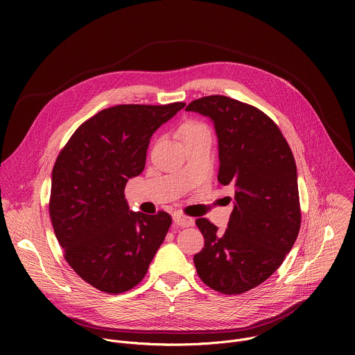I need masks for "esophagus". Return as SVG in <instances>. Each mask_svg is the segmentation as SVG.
Listing matches in <instances>:
<instances>
[{
    "label": "esophagus",
    "mask_w": 355,
    "mask_h": 355,
    "mask_svg": "<svg viewBox=\"0 0 355 355\" xmlns=\"http://www.w3.org/2000/svg\"><path fill=\"white\" fill-rule=\"evenodd\" d=\"M173 220H174L175 225H178V226H181V227H189V226L193 225V219H192V218H189V216H187V215H182V214H180V212H177V214L173 215Z\"/></svg>",
    "instance_id": "34e87169"
}]
</instances>
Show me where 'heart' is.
<instances>
[{
	"label": "heart",
	"mask_w": 355,
	"mask_h": 355,
	"mask_svg": "<svg viewBox=\"0 0 355 355\" xmlns=\"http://www.w3.org/2000/svg\"><path fill=\"white\" fill-rule=\"evenodd\" d=\"M180 135H181V139L184 140V139H189V137H195V136H200V135H211V130L204 122L191 119V121H187L181 126Z\"/></svg>",
	"instance_id": "heart-1"
}]
</instances>
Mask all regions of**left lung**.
Instances as JSON below:
<instances>
[{"label":"left lung","instance_id":"obj_1","mask_svg":"<svg viewBox=\"0 0 355 355\" xmlns=\"http://www.w3.org/2000/svg\"><path fill=\"white\" fill-rule=\"evenodd\" d=\"M185 111L211 118L219 144L222 185L234 188L225 233L195 220L205 245L193 256L209 288L239 295L259 286L282 264L300 229L296 164L279 128L263 111L223 95L192 101Z\"/></svg>","mask_w":355,"mask_h":355}]
</instances>
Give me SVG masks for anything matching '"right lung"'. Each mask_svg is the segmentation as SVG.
<instances>
[{
	"instance_id": "obj_1",
	"label": "right lung",
	"mask_w": 355,
	"mask_h": 355,
	"mask_svg": "<svg viewBox=\"0 0 355 355\" xmlns=\"http://www.w3.org/2000/svg\"><path fill=\"white\" fill-rule=\"evenodd\" d=\"M184 103L116 105L85 121L52 171L49 212L64 259L107 293H122L146 275L171 216L129 211L125 187L146 166L150 137Z\"/></svg>"
}]
</instances>
